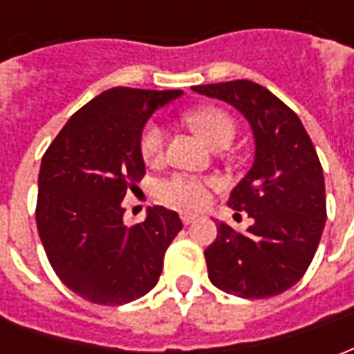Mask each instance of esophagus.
Listing matches in <instances>:
<instances>
[{"label": "esophagus", "instance_id": "1", "mask_svg": "<svg viewBox=\"0 0 354 354\" xmlns=\"http://www.w3.org/2000/svg\"><path fill=\"white\" fill-rule=\"evenodd\" d=\"M180 218H182V222H184L185 225H189L192 222H195V218H197V216L189 214V212H182V214H180Z\"/></svg>", "mask_w": 354, "mask_h": 354}]
</instances>
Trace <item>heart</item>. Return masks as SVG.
Listing matches in <instances>:
<instances>
[{"label": "heart", "instance_id": "obj_1", "mask_svg": "<svg viewBox=\"0 0 354 354\" xmlns=\"http://www.w3.org/2000/svg\"><path fill=\"white\" fill-rule=\"evenodd\" d=\"M187 123L197 131L212 147H227L237 134L233 117L220 108H199L187 113ZM140 155L146 162H159L165 155V131L161 124L149 123L140 132ZM218 182L214 178H201L192 174H172L157 184L159 199L185 210H197L210 199V192Z\"/></svg>", "mask_w": 354, "mask_h": 354}]
</instances>
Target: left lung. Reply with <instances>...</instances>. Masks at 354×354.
I'll use <instances>...</instances> for the list:
<instances>
[{
	"label": "left lung",
	"mask_w": 354,
	"mask_h": 354,
	"mask_svg": "<svg viewBox=\"0 0 354 354\" xmlns=\"http://www.w3.org/2000/svg\"><path fill=\"white\" fill-rule=\"evenodd\" d=\"M193 91L235 106L256 140L252 169L227 201L254 223L245 233L218 225V237L205 250L208 279L246 299L282 294L305 274L326 223L319 155L299 117L258 83L237 80Z\"/></svg>",
	"instance_id": "obj_1"
}]
</instances>
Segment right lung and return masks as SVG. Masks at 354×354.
Returning <instances> with one entry per match:
<instances>
[{"label":"right lung","instance_id":"right-lung-1","mask_svg":"<svg viewBox=\"0 0 354 354\" xmlns=\"http://www.w3.org/2000/svg\"><path fill=\"white\" fill-rule=\"evenodd\" d=\"M182 91L113 87L75 111L41 159L35 223L58 279L98 305L146 296L182 230L174 210L153 207L136 225L123 199L146 174L140 132Z\"/></svg>","mask_w":354,"mask_h":354}]
</instances>
